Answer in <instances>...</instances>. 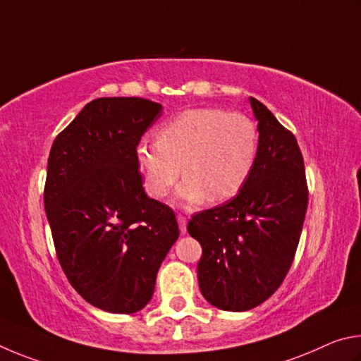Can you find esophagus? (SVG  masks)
Listing matches in <instances>:
<instances>
[{
  "label": "esophagus",
  "mask_w": 361,
  "mask_h": 361,
  "mask_svg": "<svg viewBox=\"0 0 361 361\" xmlns=\"http://www.w3.org/2000/svg\"><path fill=\"white\" fill-rule=\"evenodd\" d=\"M177 220H179L180 233H182V235H185V233H187V217L182 216V214H179V216H177Z\"/></svg>",
  "instance_id": "34e87169"
}]
</instances>
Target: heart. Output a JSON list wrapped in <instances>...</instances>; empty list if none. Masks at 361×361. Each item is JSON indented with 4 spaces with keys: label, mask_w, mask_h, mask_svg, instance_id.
Returning a JSON list of instances; mask_svg holds the SVG:
<instances>
[{
    "label": "heart",
    "mask_w": 361,
    "mask_h": 361,
    "mask_svg": "<svg viewBox=\"0 0 361 361\" xmlns=\"http://www.w3.org/2000/svg\"><path fill=\"white\" fill-rule=\"evenodd\" d=\"M258 131L254 120L222 107H198L177 114L144 139L136 160L152 197H166L180 171L179 197L187 203H224L238 195L254 169Z\"/></svg>",
    "instance_id": "heart-1"
}]
</instances>
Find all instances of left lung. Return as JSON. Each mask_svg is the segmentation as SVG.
<instances>
[{"mask_svg":"<svg viewBox=\"0 0 361 361\" xmlns=\"http://www.w3.org/2000/svg\"><path fill=\"white\" fill-rule=\"evenodd\" d=\"M258 120V154L247 182L222 206L193 214L188 235L203 249L198 282L224 311H249L267 301L295 260L309 190L295 135L267 106L250 98Z\"/></svg>","mask_w":361,"mask_h":361,"instance_id":"left-lung-1","label":"left lung"}]
</instances>
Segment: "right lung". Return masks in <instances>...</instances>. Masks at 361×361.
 I'll list each match as a JSON object with an SVG mask.
<instances>
[{
	"instance_id": "obj_1",
	"label": "right lung",
	"mask_w": 361,
	"mask_h": 361,
	"mask_svg": "<svg viewBox=\"0 0 361 361\" xmlns=\"http://www.w3.org/2000/svg\"><path fill=\"white\" fill-rule=\"evenodd\" d=\"M160 111L137 97L93 99L49 154L44 207L56 258L75 292L106 312L147 305L180 233L174 211L145 195L136 160Z\"/></svg>"
}]
</instances>
